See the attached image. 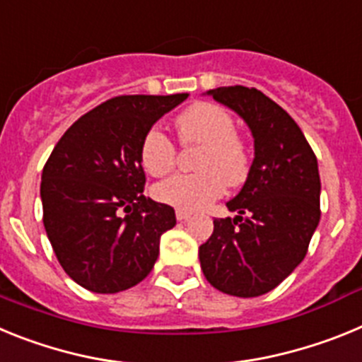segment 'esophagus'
Here are the masks:
<instances>
[{
	"mask_svg": "<svg viewBox=\"0 0 362 362\" xmlns=\"http://www.w3.org/2000/svg\"><path fill=\"white\" fill-rule=\"evenodd\" d=\"M175 217H177V221H188L192 217V214L188 212V210L177 209L175 210Z\"/></svg>",
	"mask_w": 362,
	"mask_h": 362,
	"instance_id": "1",
	"label": "esophagus"
}]
</instances>
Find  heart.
<instances>
[{
	"label": "heart",
	"mask_w": 362,
	"mask_h": 362,
	"mask_svg": "<svg viewBox=\"0 0 362 362\" xmlns=\"http://www.w3.org/2000/svg\"><path fill=\"white\" fill-rule=\"evenodd\" d=\"M177 136L185 146L201 145L194 174H177L153 187V197L183 210H201L223 194L225 185L238 187L250 170V153L238 136V124L225 108L196 103L179 114ZM177 150L159 127L145 134L139 148L141 165L153 177L175 166Z\"/></svg>",
	"instance_id": "obj_1"
}]
</instances>
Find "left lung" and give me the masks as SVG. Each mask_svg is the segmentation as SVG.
<instances>
[{"mask_svg": "<svg viewBox=\"0 0 362 362\" xmlns=\"http://www.w3.org/2000/svg\"><path fill=\"white\" fill-rule=\"evenodd\" d=\"M209 94L250 127L255 158L241 192L226 203L239 216L214 219L212 235L199 246L201 268L219 292L263 296L308 252L321 217L317 158L288 112L257 88L221 86Z\"/></svg>", "mask_w": 362, "mask_h": 362, "instance_id": "obj_1", "label": "left lung"}]
</instances>
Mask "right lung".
Returning a JSON list of instances; mask_svg holds the SVG:
<instances>
[{
    "instance_id": "right-lung-1",
    "label": "right lung",
    "mask_w": 362,
    "mask_h": 362,
    "mask_svg": "<svg viewBox=\"0 0 362 362\" xmlns=\"http://www.w3.org/2000/svg\"><path fill=\"white\" fill-rule=\"evenodd\" d=\"M187 98L108 99L79 117L45 163V230L63 270L83 288L123 292L152 272L175 212L143 194L139 148L152 124Z\"/></svg>"
}]
</instances>
